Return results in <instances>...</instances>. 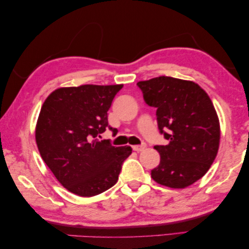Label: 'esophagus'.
Here are the masks:
<instances>
[{
  "mask_svg": "<svg viewBox=\"0 0 249 249\" xmlns=\"http://www.w3.org/2000/svg\"><path fill=\"white\" fill-rule=\"evenodd\" d=\"M146 147H147V144H146V143H142V144H140V146H133L132 149H133V150H135V151L139 152V151H143L144 149H146Z\"/></svg>",
  "mask_w": 249,
  "mask_h": 249,
  "instance_id": "obj_1",
  "label": "esophagus"
}]
</instances>
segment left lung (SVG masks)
Segmentation results:
<instances>
[{"instance_id": "left-lung-1", "label": "left lung", "mask_w": 249, "mask_h": 249, "mask_svg": "<svg viewBox=\"0 0 249 249\" xmlns=\"http://www.w3.org/2000/svg\"><path fill=\"white\" fill-rule=\"evenodd\" d=\"M137 85L147 105L157 108L158 128L169 140L166 146L154 147L160 163L151 170V178L175 189L193 185L209 170L219 148V119L209 95L196 82L173 76Z\"/></svg>"}]
</instances>
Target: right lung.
Segmentation results:
<instances>
[{"instance_id":"add662e5","label":"right lung","mask_w":249,"mask_h":249,"mask_svg":"<svg viewBox=\"0 0 249 249\" xmlns=\"http://www.w3.org/2000/svg\"><path fill=\"white\" fill-rule=\"evenodd\" d=\"M122 87L59 88L42 105L36 125L37 149L56 180L72 194L92 197L111 188L131 155V147L97 139L108 127L107 112Z\"/></svg>"}]
</instances>
